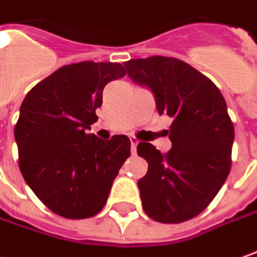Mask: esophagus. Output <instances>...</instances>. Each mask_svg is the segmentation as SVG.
<instances>
[{"mask_svg": "<svg viewBox=\"0 0 257 257\" xmlns=\"http://www.w3.org/2000/svg\"><path fill=\"white\" fill-rule=\"evenodd\" d=\"M130 141H132V153L136 154V150H137V144H139V140L136 137H130Z\"/></svg>", "mask_w": 257, "mask_h": 257, "instance_id": "obj_1", "label": "esophagus"}]
</instances>
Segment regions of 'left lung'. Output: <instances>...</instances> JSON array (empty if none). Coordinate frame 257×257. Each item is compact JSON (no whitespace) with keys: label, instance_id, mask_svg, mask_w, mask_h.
I'll return each instance as SVG.
<instances>
[{"label":"left lung","instance_id":"left-lung-1","mask_svg":"<svg viewBox=\"0 0 257 257\" xmlns=\"http://www.w3.org/2000/svg\"><path fill=\"white\" fill-rule=\"evenodd\" d=\"M128 76L150 87L160 114L173 117L165 156L150 143L137 154L149 163L139 181L141 204L151 219L180 223L212 202L232 165L233 123L221 90L191 65L167 56L124 62Z\"/></svg>","mask_w":257,"mask_h":257}]
</instances>
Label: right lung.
I'll return each instance as SVG.
<instances>
[{"label":"right lung","instance_id":"1","mask_svg":"<svg viewBox=\"0 0 257 257\" xmlns=\"http://www.w3.org/2000/svg\"><path fill=\"white\" fill-rule=\"evenodd\" d=\"M125 75L120 63L79 62L35 84L15 124L18 164L42 204L68 219L94 216L107 202L118 170L130 157L124 134H87L97 121L104 86Z\"/></svg>","mask_w":257,"mask_h":257}]
</instances>
